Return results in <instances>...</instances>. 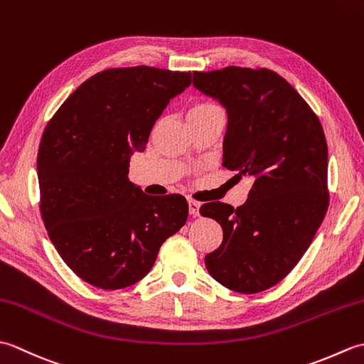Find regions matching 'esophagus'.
Instances as JSON below:
<instances>
[{"label": "esophagus", "instance_id": "34e87169", "mask_svg": "<svg viewBox=\"0 0 364 364\" xmlns=\"http://www.w3.org/2000/svg\"><path fill=\"white\" fill-rule=\"evenodd\" d=\"M189 214L192 215V218H197V215L200 214V203L196 202V200H189Z\"/></svg>", "mask_w": 364, "mask_h": 364}]
</instances>
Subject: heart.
<instances>
[{
  "instance_id": "heart-1",
  "label": "heart",
  "mask_w": 364,
  "mask_h": 364,
  "mask_svg": "<svg viewBox=\"0 0 364 364\" xmlns=\"http://www.w3.org/2000/svg\"><path fill=\"white\" fill-rule=\"evenodd\" d=\"M214 109H219V107L215 106V105H213V103H210V102H200V103H196L194 106L191 107L188 115L205 114V112H210V111H214Z\"/></svg>"
}]
</instances>
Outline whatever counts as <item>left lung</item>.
Instances as JSON below:
<instances>
[{
    "instance_id": "8db88e82",
    "label": "left lung",
    "mask_w": 364,
    "mask_h": 364,
    "mask_svg": "<svg viewBox=\"0 0 364 364\" xmlns=\"http://www.w3.org/2000/svg\"><path fill=\"white\" fill-rule=\"evenodd\" d=\"M194 87L227 109L222 166L255 180L236 210L220 202L200 208L223 230L206 269L231 291H266L296 267L326 218V134L299 92L269 68L194 72Z\"/></svg>"
}]
</instances>
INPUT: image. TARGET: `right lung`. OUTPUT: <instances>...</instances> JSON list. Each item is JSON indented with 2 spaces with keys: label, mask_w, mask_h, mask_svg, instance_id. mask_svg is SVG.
Listing matches in <instances>:
<instances>
[{
  "label": "right lung",
  "mask_w": 364,
  "mask_h": 364,
  "mask_svg": "<svg viewBox=\"0 0 364 364\" xmlns=\"http://www.w3.org/2000/svg\"><path fill=\"white\" fill-rule=\"evenodd\" d=\"M191 78L146 65L107 68L84 81L43 131L37 176L45 228L65 264L95 288L142 280L188 220L186 198L144 194L128 167Z\"/></svg>",
  "instance_id": "1"
}]
</instances>
